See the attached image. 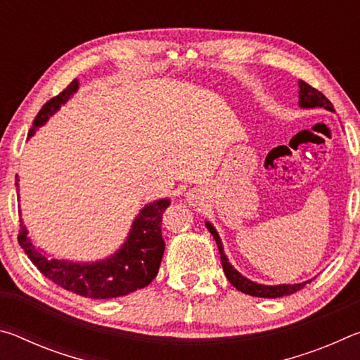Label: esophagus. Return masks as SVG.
<instances>
[{
    "instance_id": "obj_1",
    "label": "esophagus",
    "mask_w": 360,
    "mask_h": 360,
    "mask_svg": "<svg viewBox=\"0 0 360 360\" xmlns=\"http://www.w3.org/2000/svg\"><path fill=\"white\" fill-rule=\"evenodd\" d=\"M187 202L191 203V205H198V203H202V200H203V192L202 191H198V188H193V191H188L187 192Z\"/></svg>"
}]
</instances>
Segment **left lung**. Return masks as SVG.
Returning <instances> with one entry per match:
<instances>
[{"mask_svg":"<svg viewBox=\"0 0 360 360\" xmlns=\"http://www.w3.org/2000/svg\"><path fill=\"white\" fill-rule=\"evenodd\" d=\"M298 87H300V90H298V105H300L302 108H324V109H327V111H335L332 103L328 101L327 96L324 94H321L319 90H316L314 87H311V85L307 84L304 81H298ZM206 229L210 230V233L214 236V240H216V245L219 248V254H221V262H222L225 276H227L230 284L238 290H241L243 294H248L252 297H262V298H278V297L294 294V292L304 288V284L311 283V279H309V281L298 283V284L264 285V284L249 281L248 278L241 276L240 273L229 264V259H227V255L224 254L222 243H221V238H219V233L216 231V229L212 227L210 222H206Z\"/></svg>","mask_w":360,"mask_h":360,"instance_id":"1","label":"left lung"}]
</instances>
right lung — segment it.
I'll return each instance as SVG.
<instances>
[{
    "instance_id": "add662e5",
    "label": "right lung",
    "mask_w": 360,
    "mask_h": 360,
    "mask_svg": "<svg viewBox=\"0 0 360 360\" xmlns=\"http://www.w3.org/2000/svg\"><path fill=\"white\" fill-rule=\"evenodd\" d=\"M77 87L79 82L75 79L62 94L53 96L41 108L28 131V138L33 136L34 131L70 100ZM15 187L19 188V179H15ZM168 206V198L146 205L133 221L129 238L119 251L111 257L94 264H75L46 257V254L30 241L23 224H20L17 238L34 266L60 288L89 298L122 297L146 288L157 276L165 251V241L162 238V214Z\"/></svg>"
}]
</instances>
